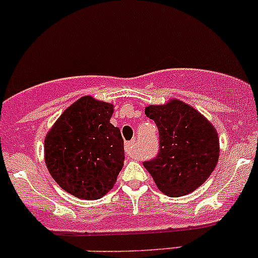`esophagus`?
Listing matches in <instances>:
<instances>
[{
	"label": "esophagus",
	"instance_id": "obj_1",
	"mask_svg": "<svg viewBox=\"0 0 258 258\" xmlns=\"http://www.w3.org/2000/svg\"><path fill=\"white\" fill-rule=\"evenodd\" d=\"M135 146H136V141L135 140H132V141L127 142L126 145H124V152H126V155L128 156V157H134L135 156Z\"/></svg>",
	"mask_w": 258,
	"mask_h": 258
}]
</instances>
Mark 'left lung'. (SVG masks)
I'll use <instances>...</instances> for the list:
<instances>
[{"label": "left lung", "instance_id": "obj_1", "mask_svg": "<svg viewBox=\"0 0 258 258\" xmlns=\"http://www.w3.org/2000/svg\"><path fill=\"white\" fill-rule=\"evenodd\" d=\"M160 132L157 158L144 163L156 186L170 197L188 195L205 183L220 157V139L201 112L177 98L145 108Z\"/></svg>", "mask_w": 258, "mask_h": 258}]
</instances>
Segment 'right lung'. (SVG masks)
Instances as JSON below:
<instances>
[{
  "instance_id": "right-lung-1",
  "label": "right lung",
  "mask_w": 258,
  "mask_h": 258,
  "mask_svg": "<svg viewBox=\"0 0 258 258\" xmlns=\"http://www.w3.org/2000/svg\"><path fill=\"white\" fill-rule=\"evenodd\" d=\"M114 106L83 96L62 112L45 137V163L72 196L98 200L112 189L124 161L123 140L110 122Z\"/></svg>"
}]
</instances>
